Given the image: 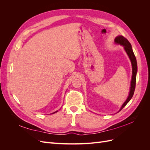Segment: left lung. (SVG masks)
I'll list each match as a JSON object with an SVG mask.
<instances>
[{"mask_svg": "<svg viewBox=\"0 0 150 150\" xmlns=\"http://www.w3.org/2000/svg\"><path fill=\"white\" fill-rule=\"evenodd\" d=\"M115 43L116 44H120L121 46H123L125 52H126L127 54H128V56L131 61V66H132V78H131L129 95L128 98H127L126 100L125 101L123 104H122V105L120 109V110L118 111L119 112L127 104H128V103L131 100V99L132 98L133 96L134 89H135V86H136V80H137L138 67H137V59H136V57L133 51V49H132V47H131V45L128 40H127L125 38H124L123 36L117 35L115 39Z\"/></svg>", "mask_w": 150, "mask_h": 150, "instance_id": "8db88e82", "label": "left lung"}]
</instances>
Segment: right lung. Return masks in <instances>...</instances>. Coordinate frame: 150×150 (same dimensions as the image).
Returning <instances> with one entry per match:
<instances>
[{"instance_id":"add662e5","label":"right lung","mask_w":150,"mask_h":150,"mask_svg":"<svg viewBox=\"0 0 150 150\" xmlns=\"http://www.w3.org/2000/svg\"><path fill=\"white\" fill-rule=\"evenodd\" d=\"M57 112V111H55V112H52V114H54V113H55V112Z\"/></svg>"}]
</instances>
